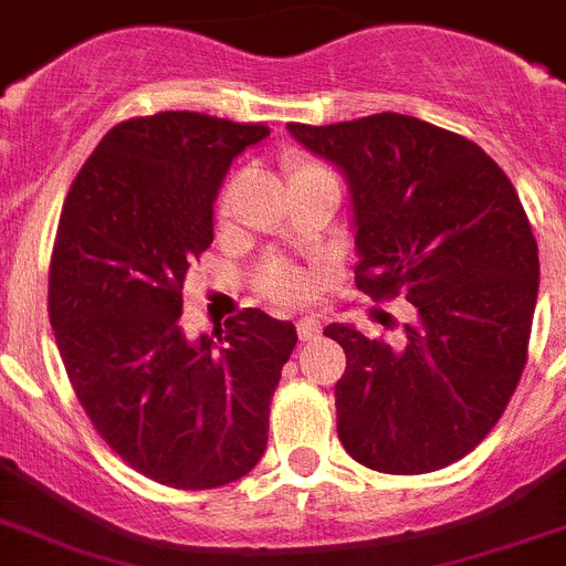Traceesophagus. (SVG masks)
Instances as JSON below:
<instances>
[{
    "label": "esophagus",
    "mask_w": 566,
    "mask_h": 566,
    "mask_svg": "<svg viewBox=\"0 0 566 566\" xmlns=\"http://www.w3.org/2000/svg\"><path fill=\"white\" fill-rule=\"evenodd\" d=\"M297 336H300V342L317 339V336H319V323H317V319L300 317L297 319Z\"/></svg>",
    "instance_id": "obj_1"
}]
</instances>
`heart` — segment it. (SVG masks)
Returning a JSON list of instances; mask_svg holds the SVG:
<instances>
[{
	"label": "heart",
	"instance_id": "b5f03b06",
	"mask_svg": "<svg viewBox=\"0 0 566 566\" xmlns=\"http://www.w3.org/2000/svg\"><path fill=\"white\" fill-rule=\"evenodd\" d=\"M286 170H289V185L292 181L305 179V176H314V174H328L323 165H317L314 159L308 157H300V154H292L286 159ZM232 190L235 185H227L219 196V219L224 221L232 210ZM261 289L263 294L274 300H283V303H297L308 294V277H305L303 269L292 266V263L280 261V258H272V261L263 263L261 269Z\"/></svg>",
	"mask_w": 566,
	"mask_h": 566
}]
</instances>
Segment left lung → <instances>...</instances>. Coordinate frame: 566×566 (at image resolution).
<instances>
[{"instance_id":"obj_1","label":"left lung","mask_w":566,"mask_h":566,"mask_svg":"<svg viewBox=\"0 0 566 566\" xmlns=\"http://www.w3.org/2000/svg\"><path fill=\"white\" fill-rule=\"evenodd\" d=\"M289 132L345 176L356 289L415 305L401 345L325 328L347 356L342 446L381 474L446 469L494 429L525 370L538 247L520 196L480 145L407 114Z\"/></svg>"}]
</instances>
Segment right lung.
Masks as SVG:
<instances>
[{
  "mask_svg": "<svg viewBox=\"0 0 566 566\" xmlns=\"http://www.w3.org/2000/svg\"><path fill=\"white\" fill-rule=\"evenodd\" d=\"M261 123L159 112L114 126L66 193L50 323L92 427L154 483H235L266 452L269 403L297 345L261 308L188 339L181 286L212 243V205Z\"/></svg>",
  "mask_w": 566,
  "mask_h": 566,
  "instance_id": "obj_1",
  "label": "right lung"
}]
</instances>
